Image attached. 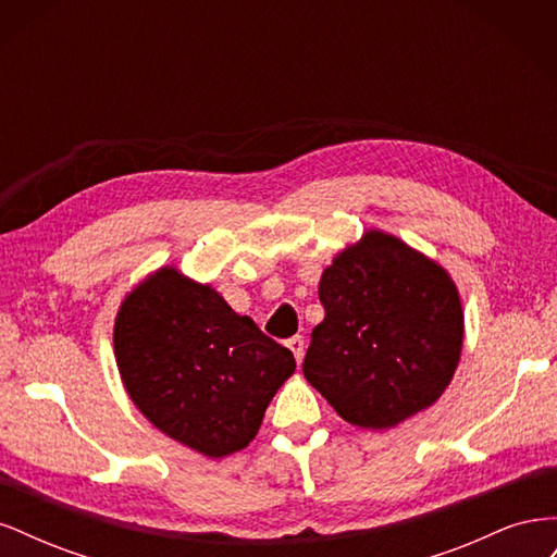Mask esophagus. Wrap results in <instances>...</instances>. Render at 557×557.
I'll return each mask as SVG.
<instances>
[{
	"instance_id": "34e87169",
	"label": "esophagus",
	"mask_w": 557,
	"mask_h": 557,
	"mask_svg": "<svg viewBox=\"0 0 557 557\" xmlns=\"http://www.w3.org/2000/svg\"><path fill=\"white\" fill-rule=\"evenodd\" d=\"M285 346H288V348L293 350V356H295L297 364H299L301 360H305V339H301V336H293V339L285 342Z\"/></svg>"
}]
</instances>
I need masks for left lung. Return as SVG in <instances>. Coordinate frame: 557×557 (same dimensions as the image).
I'll list each match as a JSON object with an SVG mask.
<instances>
[{
    "label": "left lung",
    "mask_w": 557,
    "mask_h": 557,
    "mask_svg": "<svg viewBox=\"0 0 557 557\" xmlns=\"http://www.w3.org/2000/svg\"><path fill=\"white\" fill-rule=\"evenodd\" d=\"M318 297L325 318L301 372L346 423L395 428L444 395L460 364L465 313L440 262L372 227L323 269Z\"/></svg>",
    "instance_id": "8db88e82"
}]
</instances>
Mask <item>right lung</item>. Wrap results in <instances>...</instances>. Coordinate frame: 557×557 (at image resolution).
I'll return each mask as SVG.
<instances>
[{
    "mask_svg": "<svg viewBox=\"0 0 557 557\" xmlns=\"http://www.w3.org/2000/svg\"><path fill=\"white\" fill-rule=\"evenodd\" d=\"M117 374L150 425L218 460L246 448L269 401L295 374L288 348L234 313L211 283L162 264L121 301Z\"/></svg>",
    "mask_w": 557,
    "mask_h": 557,
    "instance_id": "add662e5",
    "label": "right lung"
}]
</instances>
